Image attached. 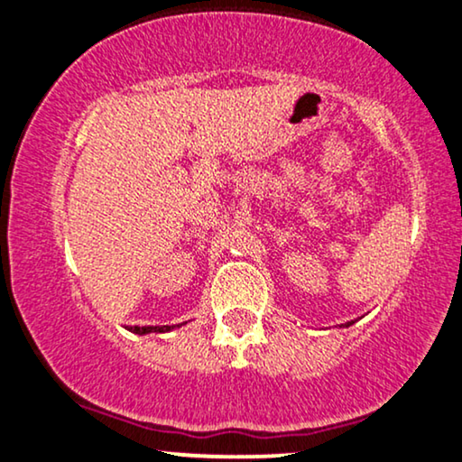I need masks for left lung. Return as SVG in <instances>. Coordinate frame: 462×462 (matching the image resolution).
<instances>
[{"mask_svg":"<svg viewBox=\"0 0 462 462\" xmlns=\"http://www.w3.org/2000/svg\"><path fill=\"white\" fill-rule=\"evenodd\" d=\"M352 324H354V322H349V324H347V326H352Z\"/></svg>","mask_w":462,"mask_h":462,"instance_id":"8db88e82","label":"left lung"}]
</instances>
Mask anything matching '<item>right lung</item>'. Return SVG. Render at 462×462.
Wrapping results in <instances>:
<instances>
[{"instance_id": "obj_1", "label": "right lung", "mask_w": 462, "mask_h": 462, "mask_svg": "<svg viewBox=\"0 0 462 462\" xmlns=\"http://www.w3.org/2000/svg\"><path fill=\"white\" fill-rule=\"evenodd\" d=\"M172 326H130L132 332L136 335H147V332H163V330H171Z\"/></svg>"}]
</instances>
